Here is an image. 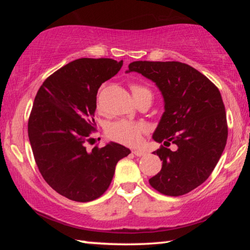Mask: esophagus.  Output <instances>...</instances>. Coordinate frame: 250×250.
<instances>
[{
  "mask_svg": "<svg viewBox=\"0 0 250 250\" xmlns=\"http://www.w3.org/2000/svg\"><path fill=\"white\" fill-rule=\"evenodd\" d=\"M132 153H133L134 155H137V156H143V155H146V152L143 151V150H134V151H132Z\"/></svg>",
  "mask_w": 250,
  "mask_h": 250,
  "instance_id": "obj_1",
  "label": "esophagus"
}]
</instances>
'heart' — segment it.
<instances>
[{
	"label": "heart",
	"mask_w": 250,
	"mask_h": 250,
	"mask_svg": "<svg viewBox=\"0 0 250 250\" xmlns=\"http://www.w3.org/2000/svg\"><path fill=\"white\" fill-rule=\"evenodd\" d=\"M133 96L139 94H146L151 98V91L139 84H132L131 86ZM146 131V126L140 124V122H132L128 120H118L109 125L107 133L109 138L122 145L125 146H135L141 140V134Z\"/></svg>",
	"instance_id": "obj_1"
}]
</instances>
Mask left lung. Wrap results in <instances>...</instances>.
Listing matches in <instances>:
<instances>
[{
    "mask_svg": "<svg viewBox=\"0 0 250 250\" xmlns=\"http://www.w3.org/2000/svg\"><path fill=\"white\" fill-rule=\"evenodd\" d=\"M141 74L155 83L164 100V112L153 140L171 143L153 152L162 168L149 180L168 196L191 192L208 179L227 141V121L218 88L200 71L180 62H133L125 73Z\"/></svg>",
    "mask_w": 250,
    "mask_h": 250,
    "instance_id": "1",
    "label": "left lung"
}]
</instances>
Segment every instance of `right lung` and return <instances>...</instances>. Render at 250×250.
<instances>
[{"label":"right lung","instance_id":"add662e5","mask_svg":"<svg viewBox=\"0 0 250 250\" xmlns=\"http://www.w3.org/2000/svg\"><path fill=\"white\" fill-rule=\"evenodd\" d=\"M124 65L111 58H79L62 67L37 91L28 138L42 176L61 195L90 202L107 191L118 161L131 151L116 142L87 150L97 92Z\"/></svg>","mask_w":250,"mask_h":250}]
</instances>
